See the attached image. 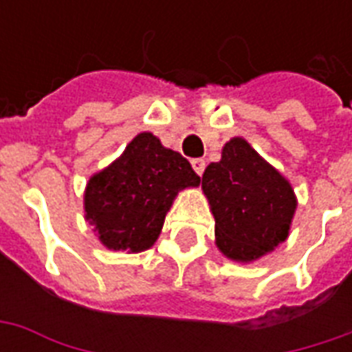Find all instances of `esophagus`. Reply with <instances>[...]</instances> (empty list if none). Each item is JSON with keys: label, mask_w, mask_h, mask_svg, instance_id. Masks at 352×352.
Masks as SVG:
<instances>
[{"label": "esophagus", "mask_w": 352, "mask_h": 352, "mask_svg": "<svg viewBox=\"0 0 352 352\" xmlns=\"http://www.w3.org/2000/svg\"><path fill=\"white\" fill-rule=\"evenodd\" d=\"M192 168H194V171H196L198 175H204L206 160H204V158H194V160H192Z\"/></svg>", "instance_id": "esophagus-1"}]
</instances>
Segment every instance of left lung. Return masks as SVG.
<instances>
[{
	"label": "left lung",
	"mask_w": 352,
	"mask_h": 352,
	"mask_svg": "<svg viewBox=\"0 0 352 352\" xmlns=\"http://www.w3.org/2000/svg\"><path fill=\"white\" fill-rule=\"evenodd\" d=\"M201 188L213 209L217 245L228 258L251 262L287 239L292 186L245 139L224 145L222 160L204 171Z\"/></svg>",
	"instance_id": "obj_1"
}]
</instances>
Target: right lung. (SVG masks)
<instances>
[{"mask_svg": "<svg viewBox=\"0 0 352 352\" xmlns=\"http://www.w3.org/2000/svg\"><path fill=\"white\" fill-rule=\"evenodd\" d=\"M198 184L190 162L145 131L118 160L90 179L85 194L87 221L109 249L145 251L160 236L177 192Z\"/></svg>", "mask_w": 352, "mask_h": 352, "instance_id": "right-lung-1", "label": "right lung"}]
</instances>
